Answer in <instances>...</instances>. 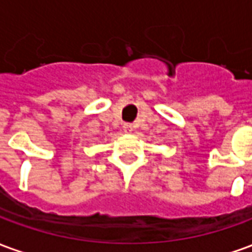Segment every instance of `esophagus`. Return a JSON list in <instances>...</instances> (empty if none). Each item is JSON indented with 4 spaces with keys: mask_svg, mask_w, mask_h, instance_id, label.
<instances>
[{
    "mask_svg": "<svg viewBox=\"0 0 252 252\" xmlns=\"http://www.w3.org/2000/svg\"><path fill=\"white\" fill-rule=\"evenodd\" d=\"M123 129H124V132H126V133H131L132 129H133V126H132V124H128V123H126V124L123 126Z\"/></svg>",
    "mask_w": 252,
    "mask_h": 252,
    "instance_id": "esophagus-1",
    "label": "esophagus"
}]
</instances>
